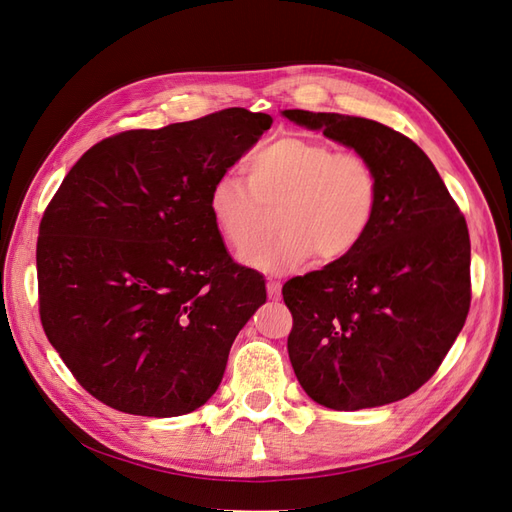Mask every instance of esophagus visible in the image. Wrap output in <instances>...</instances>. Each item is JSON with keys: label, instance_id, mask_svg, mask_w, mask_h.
I'll return each instance as SVG.
<instances>
[{"label": "esophagus", "instance_id": "1", "mask_svg": "<svg viewBox=\"0 0 512 512\" xmlns=\"http://www.w3.org/2000/svg\"><path fill=\"white\" fill-rule=\"evenodd\" d=\"M266 290H268V298L270 300H279L281 298V283L279 281H268L266 283Z\"/></svg>", "mask_w": 512, "mask_h": 512}]
</instances>
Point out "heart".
Here are the masks:
<instances>
[{
  "instance_id": "1",
  "label": "heart",
  "mask_w": 512,
  "mask_h": 512,
  "mask_svg": "<svg viewBox=\"0 0 512 512\" xmlns=\"http://www.w3.org/2000/svg\"><path fill=\"white\" fill-rule=\"evenodd\" d=\"M246 181L220 173L207 190V212L220 238L238 255L250 253L265 224V207L277 204L280 233L248 261L266 272H287L318 255L335 264L368 238L381 205V179L361 153L333 144L281 136L246 157Z\"/></svg>"
}]
</instances>
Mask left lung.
Listing matches in <instances>:
<instances>
[{"instance_id":"8db88e82","label":"left lung","mask_w":512,"mask_h":512,"mask_svg":"<svg viewBox=\"0 0 512 512\" xmlns=\"http://www.w3.org/2000/svg\"><path fill=\"white\" fill-rule=\"evenodd\" d=\"M283 116L368 157L381 179L374 227L357 251L283 285L294 374L311 400L335 411L402 400L439 370L467 320L465 216L400 131L333 112Z\"/></svg>"}]
</instances>
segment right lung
<instances>
[{
    "mask_svg": "<svg viewBox=\"0 0 512 512\" xmlns=\"http://www.w3.org/2000/svg\"><path fill=\"white\" fill-rule=\"evenodd\" d=\"M270 125L227 108L121 131L60 183L38 227V311L90 396L147 417L186 415L214 396L266 285L227 253L207 190Z\"/></svg>",
    "mask_w": 512,
    "mask_h": 512,
    "instance_id": "right-lung-1",
    "label": "right lung"
}]
</instances>
